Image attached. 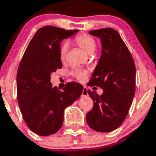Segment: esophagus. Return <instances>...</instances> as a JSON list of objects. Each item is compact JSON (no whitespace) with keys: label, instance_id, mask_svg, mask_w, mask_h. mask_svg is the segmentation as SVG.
I'll return each mask as SVG.
<instances>
[{"label":"esophagus","instance_id":"esophagus-1","mask_svg":"<svg viewBox=\"0 0 156 156\" xmlns=\"http://www.w3.org/2000/svg\"><path fill=\"white\" fill-rule=\"evenodd\" d=\"M88 95V89L86 87H83V92H82V96L83 97H85V96H87Z\"/></svg>","mask_w":156,"mask_h":156}]
</instances>
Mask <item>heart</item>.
<instances>
[{
  "mask_svg": "<svg viewBox=\"0 0 156 156\" xmlns=\"http://www.w3.org/2000/svg\"><path fill=\"white\" fill-rule=\"evenodd\" d=\"M75 42L76 44L84 51L86 53L89 54L93 52L96 48V43L91 37L87 34H82L78 36L75 39ZM67 51V46L64 45L62 47L60 51L61 59L62 61L65 60V56ZM73 75L74 77H76L79 80H83L86 75V72L82 70H75L73 71Z\"/></svg>",
  "mask_w": 156,
  "mask_h": 156,
  "instance_id": "1",
  "label": "heart"
}]
</instances>
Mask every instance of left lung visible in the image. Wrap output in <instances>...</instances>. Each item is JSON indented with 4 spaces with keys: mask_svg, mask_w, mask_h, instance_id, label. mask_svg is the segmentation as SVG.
<instances>
[{
    "mask_svg": "<svg viewBox=\"0 0 156 156\" xmlns=\"http://www.w3.org/2000/svg\"><path fill=\"white\" fill-rule=\"evenodd\" d=\"M100 38L101 53L90 86H100L104 92L99 96L88 91L94 101L86 114L90 128L98 132H110L126 119L135 93L136 69L133 58L118 31L113 28L90 30Z\"/></svg>",
    "mask_w": 156,
    "mask_h": 156,
    "instance_id": "8db88e82",
    "label": "left lung"
}]
</instances>
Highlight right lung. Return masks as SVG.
Instances as JSON below:
<instances>
[{
	"instance_id": "right-lung-1",
	"label": "right lung",
	"mask_w": 156,
	"mask_h": 156,
	"mask_svg": "<svg viewBox=\"0 0 156 156\" xmlns=\"http://www.w3.org/2000/svg\"><path fill=\"white\" fill-rule=\"evenodd\" d=\"M53 26L40 28L30 41L17 72V98L24 120L35 134L49 136L58 131L64 111L76 101L83 87L67 83L63 91L52 87L51 74L62 68L61 42L77 33Z\"/></svg>"
}]
</instances>
